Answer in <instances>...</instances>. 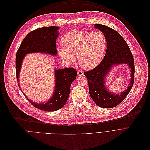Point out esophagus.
Here are the masks:
<instances>
[{
	"mask_svg": "<svg viewBox=\"0 0 150 150\" xmlns=\"http://www.w3.org/2000/svg\"><path fill=\"white\" fill-rule=\"evenodd\" d=\"M84 74V73L82 71H79L77 72V76H81Z\"/></svg>",
	"mask_w": 150,
	"mask_h": 150,
	"instance_id": "1",
	"label": "esophagus"
}]
</instances>
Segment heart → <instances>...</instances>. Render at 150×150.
<instances>
[{"label":"heart","instance_id":"obj_1","mask_svg":"<svg viewBox=\"0 0 150 150\" xmlns=\"http://www.w3.org/2000/svg\"><path fill=\"white\" fill-rule=\"evenodd\" d=\"M62 44L58 48V52L63 61L71 64L77 55L80 66L91 69L97 66L103 59L107 39L101 32L74 29L64 35Z\"/></svg>","mask_w":150,"mask_h":150}]
</instances>
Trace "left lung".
<instances>
[{
    "instance_id": "8db88e82",
    "label": "left lung",
    "mask_w": 150,
    "mask_h": 150,
    "mask_svg": "<svg viewBox=\"0 0 150 150\" xmlns=\"http://www.w3.org/2000/svg\"><path fill=\"white\" fill-rule=\"evenodd\" d=\"M107 39L105 55L100 64L93 70L85 71L88 84L89 94L95 103L104 108H112L121 103L128 95L133 86L135 74L132 54L125 40L116 31L104 25L95 24ZM128 64L131 69V81L121 95L109 93L104 85V79L111 67L117 64Z\"/></svg>"
}]
</instances>
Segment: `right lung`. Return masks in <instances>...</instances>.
<instances>
[{"instance_id": "1", "label": "right lung", "mask_w": 150, "mask_h": 150, "mask_svg": "<svg viewBox=\"0 0 150 150\" xmlns=\"http://www.w3.org/2000/svg\"><path fill=\"white\" fill-rule=\"evenodd\" d=\"M59 27L47 26L36 29L30 32L23 40L16 55V74L18 79L22 62L26 54L33 52H42L57 55L56 40L59 35ZM55 87L52 96L45 103H34L23 93L27 100L35 108L40 110L51 112L62 108L67 102L70 95V88L72 82L76 79L77 71L69 67L55 70Z\"/></svg>"}]
</instances>
